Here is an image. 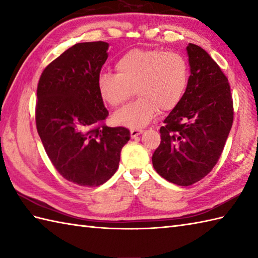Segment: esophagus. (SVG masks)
Segmentation results:
<instances>
[{"mask_svg":"<svg viewBox=\"0 0 258 258\" xmlns=\"http://www.w3.org/2000/svg\"><path fill=\"white\" fill-rule=\"evenodd\" d=\"M142 133H143V130H142V128H132V130H131V138H132V139L138 138V136Z\"/></svg>","mask_w":258,"mask_h":258,"instance_id":"esophagus-1","label":"esophagus"}]
</instances>
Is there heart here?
Here are the masks:
<instances>
[{
    "mask_svg": "<svg viewBox=\"0 0 258 258\" xmlns=\"http://www.w3.org/2000/svg\"><path fill=\"white\" fill-rule=\"evenodd\" d=\"M117 73L103 72L96 86L104 103L123 105L136 93L133 104L114 115V122L131 128L150 123L157 111H172L183 100L189 83V64L177 52L134 48L115 63Z\"/></svg>",
    "mask_w": 258,
    "mask_h": 258,
    "instance_id": "b5f03b06",
    "label": "heart"
}]
</instances>
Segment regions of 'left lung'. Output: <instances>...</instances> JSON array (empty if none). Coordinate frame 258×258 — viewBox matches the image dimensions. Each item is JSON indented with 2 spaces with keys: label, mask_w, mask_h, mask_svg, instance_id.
I'll return each mask as SVG.
<instances>
[{
  "label": "left lung",
  "mask_w": 258,
  "mask_h": 258,
  "mask_svg": "<svg viewBox=\"0 0 258 258\" xmlns=\"http://www.w3.org/2000/svg\"><path fill=\"white\" fill-rule=\"evenodd\" d=\"M190 67L187 91L164 119L161 143L152 156L155 171L168 182L189 186L220 160L234 119L228 80L206 51L186 47Z\"/></svg>",
  "instance_id": "obj_1"
}]
</instances>
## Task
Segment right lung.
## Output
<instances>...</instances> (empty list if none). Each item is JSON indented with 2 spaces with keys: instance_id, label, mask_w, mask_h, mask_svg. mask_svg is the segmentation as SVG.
I'll use <instances>...</instances> for the list:
<instances>
[{
  "instance_id": "obj_1",
  "label": "right lung",
  "mask_w": 258,
  "mask_h": 258,
  "mask_svg": "<svg viewBox=\"0 0 258 258\" xmlns=\"http://www.w3.org/2000/svg\"><path fill=\"white\" fill-rule=\"evenodd\" d=\"M107 47L102 41L70 47L44 69L36 90V128L46 154L65 179L84 187L113 176L131 139L127 128L105 124L96 82Z\"/></svg>"
}]
</instances>
